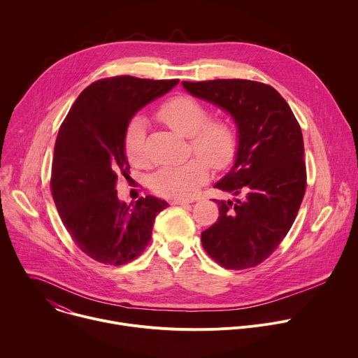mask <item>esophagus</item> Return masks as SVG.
<instances>
[{"mask_svg":"<svg viewBox=\"0 0 358 358\" xmlns=\"http://www.w3.org/2000/svg\"><path fill=\"white\" fill-rule=\"evenodd\" d=\"M191 201L189 199H173L170 203L171 205H187V203H189Z\"/></svg>","mask_w":358,"mask_h":358,"instance_id":"34e87169","label":"esophagus"}]
</instances>
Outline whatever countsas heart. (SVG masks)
Masks as SVG:
<instances>
[{"mask_svg": "<svg viewBox=\"0 0 358 358\" xmlns=\"http://www.w3.org/2000/svg\"><path fill=\"white\" fill-rule=\"evenodd\" d=\"M157 117L174 132L189 138L191 148L199 157L178 166L160 169L152 178L153 189L169 198L188 199L199 185L209 178V166L227 167L237 152V134L224 119H209L208 109L188 95H180L164 102ZM146 121L134 117L125 132V152L135 166L148 164L146 156Z\"/></svg>", "mask_w": 358, "mask_h": 358, "instance_id": "heart-1", "label": "heart"}]
</instances>
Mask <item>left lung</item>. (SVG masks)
Returning <instances> with one entry per match:
<instances>
[{
	"instance_id": "1",
	"label": "left lung",
	"mask_w": 358,
	"mask_h": 358,
	"mask_svg": "<svg viewBox=\"0 0 358 358\" xmlns=\"http://www.w3.org/2000/svg\"><path fill=\"white\" fill-rule=\"evenodd\" d=\"M182 87L227 112L239 139L234 163L215 188L245 196L215 199L219 217L202 231V246L224 268L255 267L282 242L303 199L301 127L280 92L263 83L209 80Z\"/></svg>"
}]
</instances>
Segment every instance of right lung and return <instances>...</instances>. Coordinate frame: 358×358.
Masks as SVG:
<instances>
[{
  "instance_id": "obj_1",
  "label": "right lung",
  "mask_w": 358,
  "mask_h": 358,
  "mask_svg": "<svg viewBox=\"0 0 358 358\" xmlns=\"http://www.w3.org/2000/svg\"><path fill=\"white\" fill-rule=\"evenodd\" d=\"M177 84L131 76L98 80L78 95L59 129L53 199L71 239L99 263L122 266L139 257L156 216L169 206L150 195L136 203L119 201L116 181L131 169L125 132L132 117Z\"/></svg>"
}]
</instances>
